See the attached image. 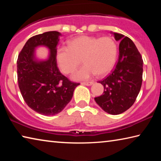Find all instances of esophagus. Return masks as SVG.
Returning <instances> with one entry per match:
<instances>
[{
    "instance_id": "34e87169",
    "label": "esophagus",
    "mask_w": 161,
    "mask_h": 161,
    "mask_svg": "<svg viewBox=\"0 0 161 161\" xmlns=\"http://www.w3.org/2000/svg\"><path fill=\"white\" fill-rule=\"evenodd\" d=\"M81 84L83 85H86V86H91L93 84V81H87V82H82Z\"/></svg>"
}]
</instances>
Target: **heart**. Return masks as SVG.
I'll use <instances>...</instances> for the list:
<instances>
[{"label":"heart","instance_id":"b5f03b06","mask_svg":"<svg viewBox=\"0 0 161 161\" xmlns=\"http://www.w3.org/2000/svg\"><path fill=\"white\" fill-rule=\"evenodd\" d=\"M67 45L68 47L58 50L57 61L62 72L71 74L81 59L84 65L72 76L74 80H85L96 74L102 77L107 75L116 63L117 45L109 37L82 35L68 41Z\"/></svg>","mask_w":161,"mask_h":161}]
</instances>
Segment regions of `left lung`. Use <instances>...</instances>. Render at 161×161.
Masks as SVG:
<instances>
[{
	"mask_svg": "<svg viewBox=\"0 0 161 161\" xmlns=\"http://www.w3.org/2000/svg\"><path fill=\"white\" fill-rule=\"evenodd\" d=\"M120 41L119 60L111 74L99 81L103 86V94L94 98L106 112L117 115L131 107L139 94L143 77L142 58L131 40L124 35L111 32Z\"/></svg>",
	"mask_w": 161,
	"mask_h": 161,
	"instance_id": "8db88e82",
	"label": "left lung"
}]
</instances>
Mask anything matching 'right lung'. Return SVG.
I'll list each match as a JSON object with an SVG mask.
<instances>
[{
    "label": "right lung",
    "instance_id": "obj_1",
    "mask_svg": "<svg viewBox=\"0 0 161 161\" xmlns=\"http://www.w3.org/2000/svg\"><path fill=\"white\" fill-rule=\"evenodd\" d=\"M60 32L49 31L30 38L17 61L18 86L30 108L44 116H53L69 103L79 83L70 81L57 66V46ZM45 47L48 58L39 60L36 48Z\"/></svg>",
    "mask_w": 161,
    "mask_h": 161
}]
</instances>
